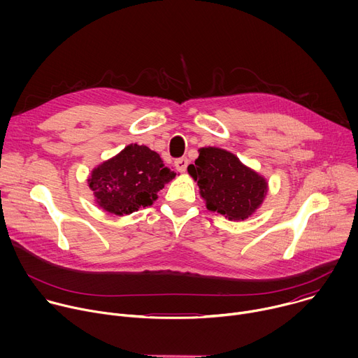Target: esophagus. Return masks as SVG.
Wrapping results in <instances>:
<instances>
[{"label": "esophagus", "instance_id": "34e87169", "mask_svg": "<svg viewBox=\"0 0 358 358\" xmlns=\"http://www.w3.org/2000/svg\"><path fill=\"white\" fill-rule=\"evenodd\" d=\"M176 169L180 171V173H185V170H187V167H188V160L185 159V157H182V159H178V160H176Z\"/></svg>", "mask_w": 358, "mask_h": 358}]
</instances>
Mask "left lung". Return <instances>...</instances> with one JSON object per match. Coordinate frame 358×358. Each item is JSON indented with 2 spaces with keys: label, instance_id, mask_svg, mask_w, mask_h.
Returning <instances> with one entry per match:
<instances>
[{
  "label": "left lung",
  "instance_id": "1",
  "mask_svg": "<svg viewBox=\"0 0 358 358\" xmlns=\"http://www.w3.org/2000/svg\"><path fill=\"white\" fill-rule=\"evenodd\" d=\"M198 152L187 170L207 208L229 221H243L257 213L269 189L266 178L224 148L202 147Z\"/></svg>",
  "mask_w": 358,
  "mask_h": 358
}]
</instances>
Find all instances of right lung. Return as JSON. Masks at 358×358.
Listing matches in <instances>:
<instances>
[{
	"label": "right lung",
	"mask_w": 358,
	"mask_h": 358,
	"mask_svg": "<svg viewBox=\"0 0 358 358\" xmlns=\"http://www.w3.org/2000/svg\"><path fill=\"white\" fill-rule=\"evenodd\" d=\"M176 177L162 157L147 145L129 144L119 155L94 167L87 178L100 208L115 215H129L151 206L157 192Z\"/></svg>",
	"instance_id": "right-lung-1"
}]
</instances>
